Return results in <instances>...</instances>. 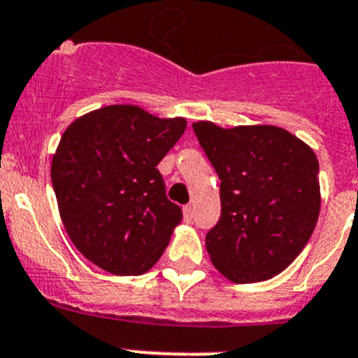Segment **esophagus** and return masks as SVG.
<instances>
[{
	"label": "esophagus",
	"mask_w": 358,
	"mask_h": 358,
	"mask_svg": "<svg viewBox=\"0 0 358 358\" xmlns=\"http://www.w3.org/2000/svg\"><path fill=\"white\" fill-rule=\"evenodd\" d=\"M183 217H185L187 223H191L192 217H194V207L192 205H185L183 207Z\"/></svg>",
	"instance_id": "esophagus-1"
}]
</instances>
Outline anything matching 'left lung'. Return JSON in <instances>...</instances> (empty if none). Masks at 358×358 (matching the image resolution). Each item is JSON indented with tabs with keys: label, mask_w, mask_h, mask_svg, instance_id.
Returning a JSON list of instances; mask_svg holds the SVG:
<instances>
[{
	"label": "left lung",
	"mask_w": 358,
	"mask_h": 358,
	"mask_svg": "<svg viewBox=\"0 0 358 358\" xmlns=\"http://www.w3.org/2000/svg\"><path fill=\"white\" fill-rule=\"evenodd\" d=\"M221 180V217L207 234L212 264L234 283L282 273L310 239L321 210L314 150L273 124H192Z\"/></svg>",
	"instance_id": "obj_1"
}]
</instances>
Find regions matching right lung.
<instances>
[{
    "mask_svg": "<svg viewBox=\"0 0 358 358\" xmlns=\"http://www.w3.org/2000/svg\"><path fill=\"white\" fill-rule=\"evenodd\" d=\"M187 128L139 105H107L76 117L51 159L60 219L76 250L103 271H150L182 221L157 166Z\"/></svg>",
    "mask_w": 358,
    "mask_h": 358,
    "instance_id": "1",
    "label": "right lung"
}]
</instances>
